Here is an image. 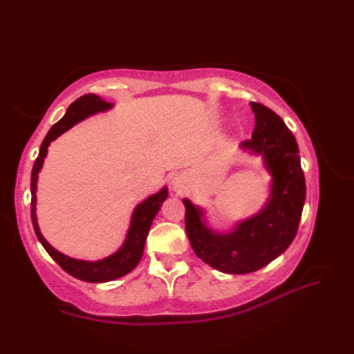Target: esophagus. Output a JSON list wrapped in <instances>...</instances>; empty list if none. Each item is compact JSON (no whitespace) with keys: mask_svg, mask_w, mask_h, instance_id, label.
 I'll return each mask as SVG.
<instances>
[{"mask_svg":"<svg viewBox=\"0 0 354 354\" xmlns=\"http://www.w3.org/2000/svg\"><path fill=\"white\" fill-rule=\"evenodd\" d=\"M181 184H183V181L179 178H175L173 179V187H175V189L178 190V189H181Z\"/></svg>","mask_w":354,"mask_h":354,"instance_id":"esophagus-1","label":"esophagus"}]
</instances>
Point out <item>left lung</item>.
<instances>
[{
  "mask_svg": "<svg viewBox=\"0 0 354 354\" xmlns=\"http://www.w3.org/2000/svg\"><path fill=\"white\" fill-rule=\"evenodd\" d=\"M251 108L254 132L240 147L261 155L272 175L265 208L223 234L209 230L201 219L204 212L184 199L185 231L193 251L207 265L227 274L254 272L288 250L297 236L306 201V179L295 137L272 109L257 102H251Z\"/></svg>",
  "mask_w": 354,
  "mask_h": 354,
  "instance_id": "8db88e82",
  "label": "left lung"
}]
</instances>
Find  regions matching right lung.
Wrapping results in <instances>:
<instances>
[{"instance_id":"1","label":"right lung","mask_w":354,"mask_h":354,"mask_svg":"<svg viewBox=\"0 0 354 354\" xmlns=\"http://www.w3.org/2000/svg\"><path fill=\"white\" fill-rule=\"evenodd\" d=\"M112 108V103L104 102L102 97L95 94H85L79 97L76 102L70 104V108L66 109V114L59 120L56 124H53L51 129L48 131L47 137L44 138L39 155H37L33 170H32V183H30V189H32V223L37 239L42 243L51 259L55 260L59 266H61L65 272H68L74 278H79V280L89 281V283H104V281H112L115 278L123 277L129 274L131 270L138 265L142 251H145V243L149 234L150 225H152L156 213L160 212L162 202L165 201L169 194L167 187H164L158 193L149 196L145 202H141L137 208L133 209L132 221L129 231H127V236L123 246L120 248L117 252H114L109 257L99 260V261H85V260H77L71 259L68 255L56 251L47 240L44 239L41 234L39 227H37V219H36V183H37V173H39L44 158L47 155V149L53 140H56L59 135L66 132L76 123L82 122V120L97 114V112H103Z\"/></svg>"}]
</instances>
